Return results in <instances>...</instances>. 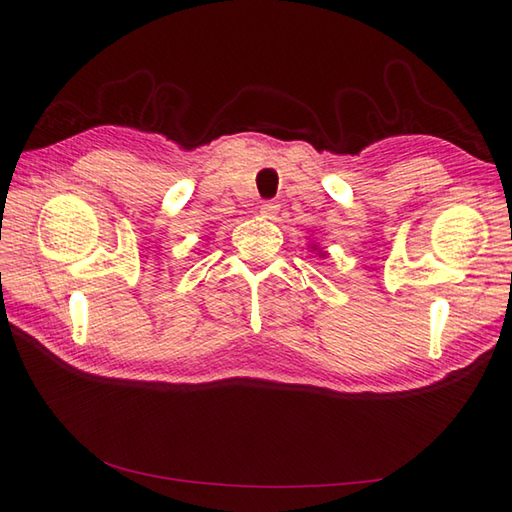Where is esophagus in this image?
<instances>
[{
	"label": "esophagus",
	"mask_w": 512,
	"mask_h": 512,
	"mask_svg": "<svg viewBox=\"0 0 512 512\" xmlns=\"http://www.w3.org/2000/svg\"><path fill=\"white\" fill-rule=\"evenodd\" d=\"M277 211H279V204L273 200H266V202H262V206H259V213H262L264 217H275Z\"/></svg>",
	"instance_id": "esophagus-1"
}]
</instances>
